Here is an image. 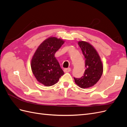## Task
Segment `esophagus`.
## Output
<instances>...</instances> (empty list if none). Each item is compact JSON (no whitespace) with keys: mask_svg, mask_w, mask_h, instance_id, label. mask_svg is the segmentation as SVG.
I'll return each instance as SVG.
<instances>
[{"mask_svg":"<svg viewBox=\"0 0 127 127\" xmlns=\"http://www.w3.org/2000/svg\"><path fill=\"white\" fill-rule=\"evenodd\" d=\"M64 72H70V71H71V68H64Z\"/></svg>","mask_w":127,"mask_h":127,"instance_id":"obj_1","label":"esophagus"}]
</instances>
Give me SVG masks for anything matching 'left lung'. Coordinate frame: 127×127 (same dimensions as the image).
I'll return each instance as SVG.
<instances>
[{
	"instance_id": "left-lung-1",
	"label": "left lung",
	"mask_w": 127,
	"mask_h": 127,
	"mask_svg": "<svg viewBox=\"0 0 127 127\" xmlns=\"http://www.w3.org/2000/svg\"><path fill=\"white\" fill-rule=\"evenodd\" d=\"M78 44L85 57L86 69L80 78H75V82L82 88L93 86L101 78L103 66L98 52L93 45L86 41H79Z\"/></svg>"
}]
</instances>
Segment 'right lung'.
I'll list each match as a JSON object with an SVG mask.
<instances>
[{"label": "right lung", "mask_w": 127, "mask_h": 127, "mask_svg": "<svg viewBox=\"0 0 127 127\" xmlns=\"http://www.w3.org/2000/svg\"><path fill=\"white\" fill-rule=\"evenodd\" d=\"M64 41L56 37H49L38 47L31 59L33 74L40 83L45 86L56 84L64 72L55 55Z\"/></svg>", "instance_id": "obj_1"}]
</instances>
